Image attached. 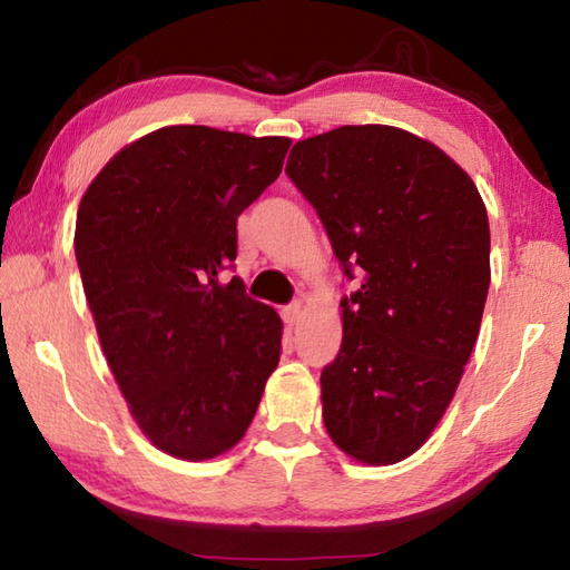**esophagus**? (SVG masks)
Wrapping results in <instances>:
<instances>
[{
    "label": "esophagus",
    "instance_id": "esophagus-1",
    "mask_svg": "<svg viewBox=\"0 0 570 570\" xmlns=\"http://www.w3.org/2000/svg\"><path fill=\"white\" fill-rule=\"evenodd\" d=\"M304 302H294V304H288L286 308H284V320H286V324L288 326H294V324H298L302 322V316H304Z\"/></svg>",
    "mask_w": 570,
    "mask_h": 570
}]
</instances>
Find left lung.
Masks as SVG:
<instances>
[{"label": "left lung", "instance_id": "8db88e82", "mask_svg": "<svg viewBox=\"0 0 570 570\" xmlns=\"http://www.w3.org/2000/svg\"><path fill=\"white\" fill-rule=\"evenodd\" d=\"M286 173L316 208L344 274L342 350L322 372V417L344 455L394 465L450 407L478 342L490 226L475 183L435 142L392 125L298 140Z\"/></svg>", "mask_w": 570, "mask_h": 570}]
</instances>
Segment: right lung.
Here are the masks:
<instances>
[{
    "label": "right lung",
    "mask_w": 570,
    "mask_h": 570,
    "mask_svg": "<svg viewBox=\"0 0 570 570\" xmlns=\"http://www.w3.org/2000/svg\"><path fill=\"white\" fill-rule=\"evenodd\" d=\"M288 146L168 125L115 153L82 193L75 256L102 354L135 424L170 458L236 448L278 364L282 316L218 274Z\"/></svg>",
    "instance_id": "add662e5"
}]
</instances>
